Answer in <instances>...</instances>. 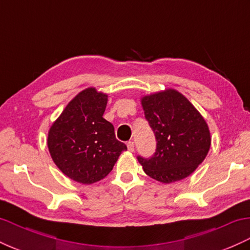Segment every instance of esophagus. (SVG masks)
Masks as SVG:
<instances>
[{"mask_svg": "<svg viewBox=\"0 0 250 250\" xmlns=\"http://www.w3.org/2000/svg\"><path fill=\"white\" fill-rule=\"evenodd\" d=\"M126 146H127V150H129V151H131V152L134 151V143H133V142H127Z\"/></svg>", "mask_w": 250, "mask_h": 250, "instance_id": "34e87169", "label": "esophagus"}]
</instances>
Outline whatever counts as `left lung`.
Masks as SVG:
<instances>
[{"label": "left lung", "mask_w": 250, "mask_h": 250, "mask_svg": "<svg viewBox=\"0 0 250 250\" xmlns=\"http://www.w3.org/2000/svg\"><path fill=\"white\" fill-rule=\"evenodd\" d=\"M142 105L156 139L152 156H137L144 171L162 183L188 177L204 162L211 146L206 120L175 89L144 97Z\"/></svg>", "instance_id": "left-lung-1"}]
</instances>
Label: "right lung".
Returning a JSON list of instances; mask_svg holds the SVG:
<instances>
[{
	"instance_id": "right-lung-1",
	"label": "right lung",
	"mask_w": 250,
	"mask_h": 250,
	"mask_svg": "<svg viewBox=\"0 0 250 250\" xmlns=\"http://www.w3.org/2000/svg\"><path fill=\"white\" fill-rule=\"evenodd\" d=\"M107 95L81 91L50 127L48 147L62 173L82 184L100 181L112 171L126 146L116 139L114 125L103 118Z\"/></svg>"
}]
</instances>
